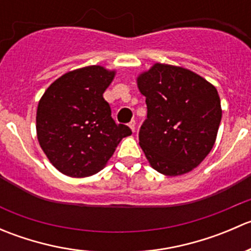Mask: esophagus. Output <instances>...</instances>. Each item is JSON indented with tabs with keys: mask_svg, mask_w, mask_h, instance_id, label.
Wrapping results in <instances>:
<instances>
[{
	"mask_svg": "<svg viewBox=\"0 0 251 251\" xmlns=\"http://www.w3.org/2000/svg\"><path fill=\"white\" fill-rule=\"evenodd\" d=\"M128 127L131 128V131H132V132H135V131H136V123H135V121H131V123L128 124Z\"/></svg>",
	"mask_w": 251,
	"mask_h": 251,
	"instance_id": "34e87169",
	"label": "esophagus"
}]
</instances>
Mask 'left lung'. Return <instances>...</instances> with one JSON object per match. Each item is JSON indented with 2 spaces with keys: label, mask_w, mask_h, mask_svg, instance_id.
<instances>
[{
  "label": "left lung",
  "mask_w": 251,
  "mask_h": 251,
  "mask_svg": "<svg viewBox=\"0 0 251 251\" xmlns=\"http://www.w3.org/2000/svg\"><path fill=\"white\" fill-rule=\"evenodd\" d=\"M146 97L140 146L149 165L166 176L194 170L214 147L222 118L216 87L192 70L154 63L136 78Z\"/></svg>",
  "instance_id": "8db88e82"
}]
</instances>
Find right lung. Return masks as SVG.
Listing matches in <instances>:
<instances>
[{
  "label": "right lung",
  "instance_id": "1",
  "mask_svg": "<svg viewBox=\"0 0 251 251\" xmlns=\"http://www.w3.org/2000/svg\"><path fill=\"white\" fill-rule=\"evenodd\" d=\"M115 69L88 65L53 81L40 98L36 135L50 163L70 177L97 174L131 130L111 119L103 98Z\"/></svg>",
  "mask_w": 251,
  "mask_h": 251
}]
</instances>
